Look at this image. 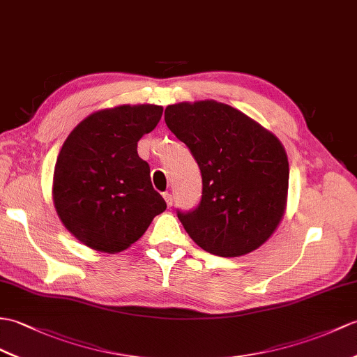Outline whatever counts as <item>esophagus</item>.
<instances>
[{"label": "esophagus", "instance_id": "1", "mask_svg": "<svg viewBox=\"0 0 357 357\" xmlns=\"http://www.w3.org/2000/svg\"><path fill=\"white\" fill-rule=\"evenodd\" d=\"M162 196L165 199V202H167V206H172L173 205V196H172V193L170 192H165Z\"/></svg>", "mask_w": 357, "mask_h": 357}]
</instances>
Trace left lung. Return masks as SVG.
Wrapping results in <instances>:
<instances>
[{"label":"left lung","instance_id":"left-lung-1","mask_svg":"<svg viewBox=\"0 0 357 357\" xmlns=\"http://www.w3.org/2000/svg\"><path fill=\"white\" fill-rule=\"evenodd\" d=\"M164 120L192 152L202 176L197 206L176 210L188 236L219 257L257 250L284 214V147L243 112L214 100L170 105Z\"/></svg>","mask_w":357,"mask_h":357}]
</instances>
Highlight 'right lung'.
Wrapping results in <instances>:
<instances>
[{
    "mask_svg": "<svg viewBox=\"0 0 357 357\" xmlns=\"http://www.w3.org/2000/svg\"><path fill=\"white\" fill-rule=\"evenodd\" d=\"M161 115L156 105L98 111L79 123L61 149L53 179L56 211L66 229L96 251L126 250L167 208L137 152L139 138Z\"/></svg>",
    "mask_w": 357,
    "mask_h": 357,
    "instance_id": "obj_1",
    "label": "right lung"
}]
</instances>
